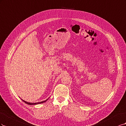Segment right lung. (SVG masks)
<instances>
[{
  "label": "right lung",
  "mask_w": 126,
  "mask_h": 126,
  "mask_svg": "<svg viewBox=\"0 0 126 126\" xmlns=\"http://www.w3.org/2000/svg\"><path fill=\"white\" fill-rule=\"evenodd\" d=\"M48 98L47 99H46V100H45V101H41V102H36V103H31V102H26V101H24V100H23V99H21L22 100V101H24L25 103H26V104H27V105H38V104L43 103H44V102H46V101H47V100L48 99Z\"/></svg>",
  "instance_id": "add662e5"
}]
</instances>
